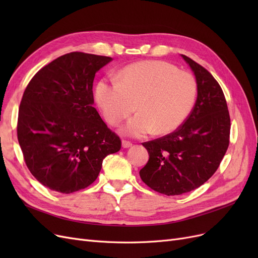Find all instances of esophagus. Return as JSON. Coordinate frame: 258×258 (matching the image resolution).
I'll return each mask as SVG.
<instances>
[{
  "instance_id": "esophagus-1",
  "label": "esophagus",
  "mask_w": 258,
  "mask_h": 258,
  "mask_svg": "<svg viewBox=\"0 0 258 258\" xmlns=\"http://www.w3.org/2000/svg\"><path fill=\"white\" fill-rule=\"evenodd\" d=\"M121 145L123 148H128L130 146H132V143L130 141H127V140H122L121 141Z\"/></svg>"
}]
</instances>
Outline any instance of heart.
<instances>
[{
    "instance_id": "heart-1",
    "label": "heart",
    "mask_w": 258,
    "mask_h": 258,
    "mask_svg": "<svg viewBox=\"0 0 258 258\" xmlns=\"http://www.w3.org/2000/svg\"><path fill=\"white\" fill-rule=\"evenodd\" d=\"M115 80L100 81L96 99L113 126L137 108L139 113L121 128L122 134L130 137H143L152 131L167 135L176 130L191 113L197 99L196 77L167 61L136 62L117 73Z\"/></svg>"
}]
</instances>
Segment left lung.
<instances>
[{"mask_svg":"<svg viewBox=\"0 0 258 258\" xmlns=\"http://www.w3.org/2000/svg\"><path fill=\"white\" fill-rule=\"evenodd\" d=\"M196 76L198 96L187 119L172 134L142 143L150 159L140 170L155 191L175 196L198 188L212 176L229 145L230 116L220 84L185 54Z\"/></svg>","mask_w":258,"mask_h":258,"instance_id":"obj_1","label":"left lung"}]
</instances>
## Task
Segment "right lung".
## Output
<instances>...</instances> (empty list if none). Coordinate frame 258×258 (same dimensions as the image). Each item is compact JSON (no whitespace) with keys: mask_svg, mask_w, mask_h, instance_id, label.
Segmentation results:
<instances>
[{"mask_svg":"<svg viewBox=\"0 0 258 258\" xmlns=\"http://www.w3.org/2000/svg\"><path fill=\"white\" fill-rule=\"evenodd\" d=\"M113 59L74 51L42 68L30 81L19 106L17 137L30 172L49 189L71 194L98 177L119 137L93 104L95 75Z\"/></svg>","mask_w":258,"mask_h":258,"instance_id":"obj_1","label":"right lung"}]
</instances>
